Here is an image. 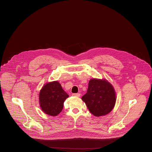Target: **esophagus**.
Returning a JSON list of instances; mask_svg holds the SVG:
<instances>
[{
  "label": "esophagus",
  "instance_id": "obj_1",
  "mask_svg": "<svg viewBox=\"0 0 152 152\" xmlns=\"http://www.w3.org/2000/svg\"><path fill=\"white\" fill-rule=\"evenodd\" d=\"M72 95L73 96H76V97H80V93H73Z\"/></svg>",
  "mask_w": 152,
  "mask_h": 152
}]
</instances>
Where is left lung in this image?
Wrapping results in <instances>:
<instances>
[{
	"label": "left lung",
	"mask_w": 152,
	"mask_h": 152,
	"mask_svg": "<svg viewBox=\"0 0 152 152\" xmlns=\"http://www.w3.org/2000/svg\"><path fill=\"white\" fill-rule=\"evenodd\" d=\"M89 110L95 116L110 113L116 103V93L112 85L105 79H91L87 93L82 96Z\"/></svg>",
	"instance_id": "1"
}]
</instances>
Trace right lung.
<instances>
[{
  "instance_id": "add662e5",
  "label": "right lung",
  "mask_w": 152,
  "mask_h": 152,
  "mask_svg": "<svg viewBox=\"0 0 152 152\" xmlns=\"http://www.w3.org/2000/svg\"><path fill=\"white\" fill-rule=\"evenodd\" d=\"M69 95L58 81L45 85L39 93L40 106L46 114L56 116L61 112Z\"/></svg>"
}]
</instances>
